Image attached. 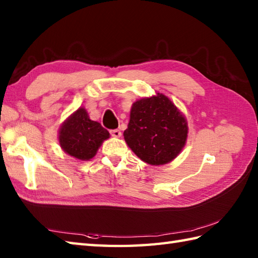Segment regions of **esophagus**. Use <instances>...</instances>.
<instances>
[{"mask_svg":"<svg viewBox=\"0 0 258 258\" xmlns=\"http://www.w3.org/2000/svg\"><path fill=\"white\" fill-rule=\"evenodd\" d=\"M111 135L113 136V138H120V135H122V133H120L119 130H112L111 131Z\"/></svg>","mask_w":258,"mask_h":258,"instance_id":"1","label":"esophagus"}]
</instances>
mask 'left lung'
Returning <instances> with one entry per match:
<instances>
[{
	"label": "left lung",
	"mask_w": 258,
	"mask_h": 258,
	"mask_svg": "<svg viewBox=\"0 0 258 258\" xmlns=\"http://www.w3.org/2000/svg\"><path fill=\"white\" fill-rule=\"evenodd\" d=\"M188 134L184 114L164 95L142 97L131 107L124 140L135 155L150 165H164L182 152Z\"/></svg>",
	"instance_id": "1"
}]
</instances>
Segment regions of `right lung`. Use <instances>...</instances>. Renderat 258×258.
Returning <instances> with one entry per match:
<instances>
[{"instance_id":"obj_1","label":"right lung","mask_w":258,"mask_h":258,"mask_svg":"<svg viewBox=\"0 0 258 258\" xmlns=\"http://www.w3.org/2000/svg\"><path fill=\"white\" fill-rule=\"evenodd\" d=\"M107 139H109L108 131L96 120H92L84 107H80L71 114L58 131L61 149L79 161H90Z\"/></svg>"}]
</instances>
